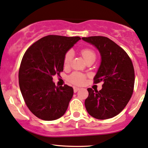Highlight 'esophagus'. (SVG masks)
Returning <instances> with one entry per match:
<instances>
[{
  "label": "esophagus",
  "instance_id": "esophagus-1",
  "mask_svg": "<svg viewBox=\"0 0 148 148\" xmlns=\"http://www.w3.org/2000/svg\"><path fill=\"white\" fill-rule=\"evenodd\" d=\"M79 89H80V88H79V87H76V86H74V87H73V90H74L75 92H77V91L79 90Z\"/></svg>",
  "mask_w": 148,
  "mask_h": 148
}]
</instances>
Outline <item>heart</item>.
<instances>
[{
    "mask_svg": "<svg viewBox=\"0 0 148 148\" xmlns=\"http://www.w3.org/2000/svg\"><path fill=\"white\" fill-rule=\"evenodd\" d=\"M81 54L83 56L84 59L86 62L87 60L91 58H95L96 55L93 50L90 49H84L81 51ZM73 58V53L71 51H69L66 53L64 56L63 64L64 67H69L71 64V60ZM86 76L84 75L79 72H74L70 75L68 77L69 82L75 85H81L84 83Z\"/></svg>",
    "mask_w": 148,
    "mask_h": 148,
    "instance_id": "b5f03b06",
    "label": "heart"
}]
</instances>
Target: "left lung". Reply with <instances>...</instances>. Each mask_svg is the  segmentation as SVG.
Masks as SVG:
<instances>
[{
	"instance_id": "obj_1",
	"label": "left lung",
	"mask_w": 148,
	"mask_h": 148,
	"mask_svg": "<svg viewBox=\"0 0 148 148\" xmlns=\"http://www.w3.org/2000/svg\"><path fill=\"white\" fill-rule=\"evenodd\" d=\"M95 46L101 62L94 83L102 82L101 90L89 88L85 100L87 112L97 119H107L119 114L130 101L134 90V70L132 60L121 47L104 36L82 38Z\"/></svg>"
}]
</instances>
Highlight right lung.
<instances>
[{"instance_id":"1","label":"right lung","mask_w":148,"mask_h":148,"mask_svg":"<svg viewBox=\"0 0 148 148\" xmlns=\"http://www.w3.org/2000/svg\"><path fill=\"white\" fill-rule=\"evenodd\" d=\"M79 36L49 35L29 47L18 73L19 86L27 106L34 115L53 121L64 115L73 95L72 87L56 86L53 76L63 71L64 56Z\"/></svg>"}]
</instances>
